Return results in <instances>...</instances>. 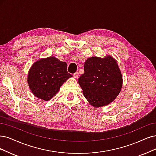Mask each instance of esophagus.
<instances>
[{
  "label": "esophagus",
  "mask_w": 156,
  "mask_h": 156,
  "mask_svg": "<svg viewBox=\"0 0 156 156\" xmlns=\"http://www.w3.org/2000/svg\"><path fill=\"white\" fill-rule=\"evenodd\" d=\"M73 76L74 77V78H78V72H76L75 73H74L73 74Z\"/></svg>",
  "instance_id": "1"
}]
</instances>
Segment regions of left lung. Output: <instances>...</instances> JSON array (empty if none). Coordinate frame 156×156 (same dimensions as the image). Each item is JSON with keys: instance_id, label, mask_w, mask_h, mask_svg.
Wrapping results in <instances>:
<instances>
[{"instance_id": "1", "label": "left lung", "mask_w": 156, "mask_h": 156, "mask_svg": "<svg viewBox=\"0 0 156 156\" xmlns=\"http://www.w3.org/2000/svg\"><path fill=\"white\" fill-rule=\"evenodd\" d=\"M84 73L78 78L83 94L93 106L108 105L119 94L122 75L113 58L91 57L84 63Z\"/></svg>"}]
</instances>
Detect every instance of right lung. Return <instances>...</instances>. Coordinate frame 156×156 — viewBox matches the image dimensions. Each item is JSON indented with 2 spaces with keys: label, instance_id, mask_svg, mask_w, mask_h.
<instances>
[{
  "label": "right lung",
  "instance_id": "add662e5",
  "mask_svg": "<svg viewBox=\"0 0 156 156\" xmlns=\"http://www.w3.org/2000/svg\"><path fill=\"white\" fill-rule=\"evenodd\" d=\"M72 75L67 73V64L54 56L40 59L31 67L27 82L34 95L45 101L51 100Z\"/></svg>",
  "mask_w": 156,
  "mask_h": 156
}]
</instances>
